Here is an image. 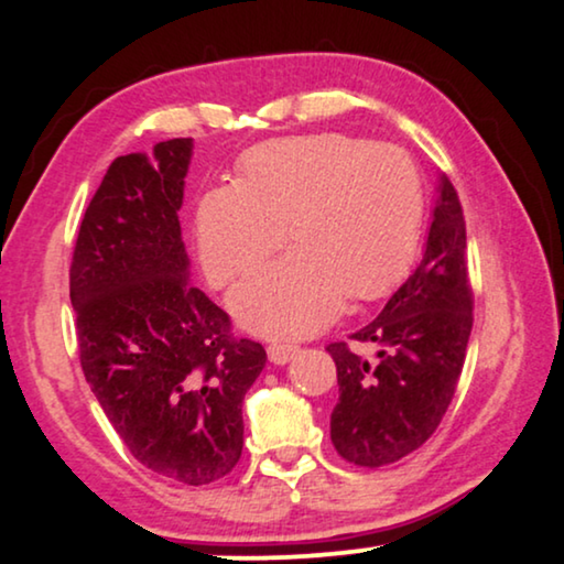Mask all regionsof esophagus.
I'll return each mask as SVG.
<instances>
[{"label":"esophagus","instance_id":"34e87169","mask_svg":"<svg viewBox=\"0 0 564 564\" xmlns=\"http://www.w3.org/2000/svg\"><path fill=\"white\" fill-rule=\"evenodd\" d=\"M297 346H292V344H272L267 349V354H269V361H272V365H288V361H292L297 357Z\"/></svg>","mask_w":564,"mask_h":564}]
</instances>
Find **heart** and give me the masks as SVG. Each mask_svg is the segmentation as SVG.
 <instances>
[{"label":"heart","instance_id":"heart-1","mask_svg":"<svg viewBox=\"0 0 564 564\" xmlns=\"http://www.w3.org/2000/svg\"><path fill=\"white\" fill-rule=\"evenodd\" d=\"M421 223V176L403 149L313 133L246 151L238 182L199 197L197 246L207 276L228 284L288 230L295 251L238 284L228 305L251 334L300 338L328 326L346 297L388 295L413 261Z\"/></svg>","mask_w":564,"mask_h":564}]
</instances>
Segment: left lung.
<instances>
[{"instance_id": "left-lung-1", "label": "left lung", "mask_w": 564, "mask_h": 564, "mask_svg": "<svg viewBox=\"0 0 564 564\" xmlns=\"http://www.w3.org/2000/svg\"><path fill=\"white\" fill-rule=\"evenodd\" d=\"M426 249L382 313L351 334L375 357L328 344L338 403L330 442L346 462L382 467L419 449L442 423L457 390L473 330L467 230L457 189L442 174Z\"/></svg>"}]
</instances>
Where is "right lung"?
<instances>
[{
    "label": "right lung",
    "mask_w": 564,
    "mask_h": 564,
    "mask_svg": "<svg viewBox=\"0 0 564 564\" xmlns=\"http://www.w3.org/2000/svg\"><path fill=\"white\" fill-rule=\"evenodd\" d=\"M192 138L107 169L76 238L72 305L82 369L130 454L161 477L207 485L243 449V398L264 346L189 284L180 210Z\"/></svg>",
    "instance_id": "add662e5"
}]
</instances>
